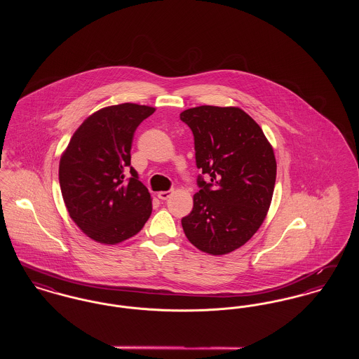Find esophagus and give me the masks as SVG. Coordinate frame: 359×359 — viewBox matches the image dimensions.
<instances>
[{
    "mask_svg": "<svg viewBox=\"0 0 359 359\" xmlns=\"http://www.w3.org/2000/svg\"><path fill=\"white\" fill-rule=\"evenodd\" d=\"M171 195L172 191H161V192H158V194H157L158 199H161V201H167Z\"/></svg>",
    "mask_w": 359,
    "mask_h": 359,
    "instance_id": "obj_1",
    "label": "esophagus"
}]
</instances>
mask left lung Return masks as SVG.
<instances>
[{
  "mask_svg": "<svg viewBox=\"0 0 359 359\" xmlns=\"http://www.w3.org/2000/svg\"><path fill=\"white\" fill-rule=\"evenodd\" d=\"M180 120L192 130L202 171L183 230L199 250L227 255L252 238L266 217L277 168L273 149L256 121L238 107L198 106L184 110Z\"/></svg>",
  "mask_w": 359,
  "mask_h": 359,
  "instance_id": "left-lung-1",
  "label": "left lung"
}]
</instances>
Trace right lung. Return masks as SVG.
Returning <instances> with one entry per match:
<instances>
[{"mask_svg": "<svg viewBox=\"0 0 359 359\" xmlns=\"http://www.w3.org/2000/svg\"><path fill=\"white\" fill-rule=\"evenodd\" d=\"M154 113L136 103L101 109L78 128L60 158L59 183L69 217L97 242L130 238L151 217V194L130 165V149L137 126Z\"/></svg>", "mask_w": 359, "mask_h": 359, "instance_id": "obj_1", "label": "right lung"}]
</instances>
